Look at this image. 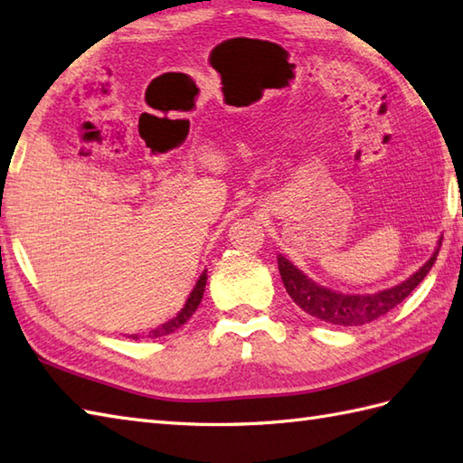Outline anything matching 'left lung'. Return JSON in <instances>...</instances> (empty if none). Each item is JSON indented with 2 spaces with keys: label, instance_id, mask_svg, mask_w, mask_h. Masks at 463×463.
Listing matches in <instances>:
<instances>
[{
  "label": "left lung",
  "instance_id": "left-lung-1",
  "mask_svg": "<svg viewBox=\"0 0 463 463\" xmlns=\"http://www.w3.org/2000/svg\"><path fill=\"white\" fill-rule=\"evenodd\" d=\"M441 239L444 237L438 239V247L434 254H431L426 264H421L411 277L402 280L396 287L383 288L372 294H342L338 290L320 287L318 282H314L310 277H307V274L294 267L288 259H284L282 254H279V270L288 297L297 302L304 312L310 314V317L328 324H336V326H362V324L378 320L383 314L398 307V304L426 279V274L436 262L441 247Z\"/></svg>",
  "mask_w": 463,
  "mask_h": 463
}]
</instances>
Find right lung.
Segmentation results:
<instances>
[{"instance_id":"right-lung-1","label":"right lung","mask_w":463,"mask_h":463,"mask_svg":"<svg viewBox=\"0 0 463 463\" xmlns=\"http://www.w3.org/2000/svg\"><path fill=\"white\" fill-rule=\"evenodd\" d=\"M204 287H206V270L201 272V277H199V280H196L194 288L191 290L189 298H186V302L183 304V308H181L179 312H176V317H173L171 320H166L165 324H161V326L153 328L149 334H145V336H149V338H161V336H166V334L175 332L176 328H181L183 324L193 317L194 310L199 308V304H201V300H203V294H204ZM131 338L137 340V338H139V334H131Z\"/></svg>"}]
</instances>
